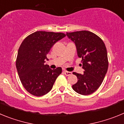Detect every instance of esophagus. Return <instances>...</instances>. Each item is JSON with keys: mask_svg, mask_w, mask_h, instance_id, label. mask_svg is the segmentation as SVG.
Returning a JSON list of instances; mask_svg holds the SVG:
<instances>
[{"mask_svg": "<svg viewBox=\"0 0 124 124\" xmlns=\"http://www.w3.org/2000/svg\"><path fill=\"white\" fill-rule=\"evenodd\" d=\"M64 73L66 76H70L72 74L71 72L67 71H64Z\"/></svg>", "mask_w": 124, "mask_h": 124, "instance_id": "34e87169", "label": "esophagus"}]
</instances>
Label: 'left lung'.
I'll return each instance as SVG.
<instances>
[{
    "instance_id": "obj_1",
    "label": "left lung",
    "mask_w": 124,
    "mask_h": 124,
    "mask_svg": "<svg viewBox=\"0 0 124 124\" xmlns=\"http://www.w3.org/2000/svg\"><path fill=\"white\" fill-rule=\"evenodd\" d=\"M74 42L78 56L82 59L83 74L73 72L78 82L72 86L73 90L81 95H89L100 87L108 69L106 47L101 38L86 30L66 32Z\"/></svg>"
}]
</instances>
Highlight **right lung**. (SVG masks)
<instances>
[{"label":"right lung","mask_w":124,"mask_h":124,"mask_svg":"<svg viewBox=\"0 0 124 124\" xmlns=\"http://www.w3.org/2000/svg\"><path fill=\"white\" fill-rule=\"evenodd\" d=\"M65 36L63 33L38 31L26 37L20 46L16 68L23 86L31 94H47L62 72L61 68L51 70L44 63L53 45Z\"/></svg>","instance_id":"1"}]
</instances>
